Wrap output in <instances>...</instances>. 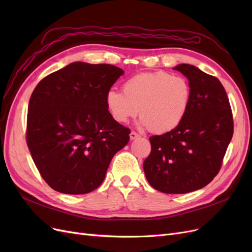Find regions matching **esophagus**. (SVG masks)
Segmentation results:
<instances>
[{"label":"esophagus","mask_w":252,"mask_h":252,"mask_svg":"<svg viewBox=\"0 0 252 252\" xmlns=\"http://www.w3.org/2000/svg\"><path fill=\"white\" fill-rule=\"evenodd\" d=\"M130 140H135V139H138V138H140V134L138 133V132H135V131H131L130 132Z\"/></svg>","instance_id":"1"}]
</instances>
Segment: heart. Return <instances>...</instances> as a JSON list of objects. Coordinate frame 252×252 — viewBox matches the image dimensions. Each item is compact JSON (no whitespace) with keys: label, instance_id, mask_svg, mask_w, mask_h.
I'll list each match as a JSON object with an SVG mask.
<instances>
[{"label":"heart","instance_id":"obj_1","mask_svg":"<svg viewBox=\"0 0 252 252\" xmlns=\"http://www.w3.org/2000/svg\"><path fill=\"white\" fill-rule=\"evenodd\" d=\"M123 93L111 89L106 106L114 121L126 123L138 116L149 131L163 134L177 128L188 112L191 87L182 77L164 71L136 74L123 84Z\"/></svg>","mask_w":252,"mask_h":252}]
</instances>
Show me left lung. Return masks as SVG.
Listing matches in <instances>:
<instances>
[{"mask_svg": "<svg viewBox=\"0 0 252 252\" xmlns=\"http://www.w3.org/2000/svg\"><path fill=\"white\" fill-rule=\"evenodd\" d=\"M189 81L191 102L185 119L172 131L149 138L143 163L147 181L164 193H187L215 179L233 135L229 98L220 82L199 68L174 67Z\"/></svg>", "mask_w": 252, "mask_h": 252, "instance_id": "left-lung-1", "label": "left lung"}]
</instances>
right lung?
I'll list each match as a JSON object with an SVG mask.
<instances>
[{"instance_id": "1", "label": "right lung", "mask_w": 252, "mask_h": 252, "mask_svg": "<svg viewBox=\"0 0 252 252\" xmlns=\"http://www.w3.org/2000/svg\"><path fill=\"white\" fill-rule=\"evenodd\" d=\"M123 73L110 64L75 62L34 88L26 142L41 177L56 191H94L128 143L130 129L114 121L106 106V94Z\"/></svg>"}]
</instances>
